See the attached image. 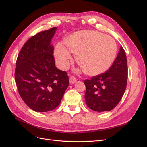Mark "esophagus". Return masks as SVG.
I'll return each instance as SVG.
<instances>
[{
  "label": "esophagus",
  "instance_id": "1",
  "mask_svg": "<svg viewBox=\"0 0 147 147\" xmlns=\"http://www.w3.org/2000/svg\"><path fill=\"white\" fill-rule=\"evenodd\" d=\"M76 82H77L76 78L74 77H70V78H69V82H70V84H74V83H76Z\"/></svg>",
  "mask_w": 147,
  "mask_h": 147
}]
</instances>
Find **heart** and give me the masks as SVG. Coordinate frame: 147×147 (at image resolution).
Returning <instances> with one entry per match:
<instances>
[{
  "label": "heart",
  "instance_id": "1",
  "mask_svg": "<svg viewBox=\"0 0 147 147\" xmlns=\"http://www.w3.org/2000/svg\"><path fill=\"white\" fill-rule=\"evenodd\" d=\"M66 45L57 44L54 56L57 65L62 70L69 67L72 60V53L85 73L96 76L107 70L117 52L114 40L94 30H82L71 34L65 40Z\"/></svg>",
  "mask_w": 147,
  "mask_h": 147
}]
</instances>
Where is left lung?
Masks as SVG:
<instances>
[{
  "label": "left lung",
  "mask_w": 147,
  "mask_h": 147,
  "mask_svg": "<svg viewBox=\"0 0 147 147\" xmlns=\"http://www.w3.org/2000/svg\"><path fill=\"white\" fill-rule=\"evenodd\" d=\"M127 80V63L122 46L111 67L105 73L84 82L86 104L97 112L112 110L121 100Z\"/></svg>",
  "instance_id": "obj_1"
}]
</instances>
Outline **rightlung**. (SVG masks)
<instances>
[{"mask_svg": "<svg viewBox=\"0 0 147 147\" xmlns=\"http://www.w3.org/2000/svg\"><path fill=\"white\" fill-rule=\"evenodd\" d=\"M57 28L37 34L26 42L16 63L19 94L30 109L46 112L58 106L69 86V77L55 66L51 39Z\"/></svg>", "mask_w": 147, "mask_h": 147, "instance_id": "add662e5", "label": "right lung"}]
</instances>
